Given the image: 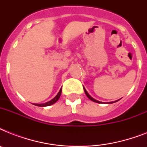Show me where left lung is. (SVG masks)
Returning a JSON list of instances; mask_svg holds the SVG:
<instances>
[{
    "mask_svg": "<svg viewBox=\"0 0 147 147\" xmlns=\"http://www.w3.org/2000/svg\"><path fill=\"white\" fill-rule=\"evenodd\" d=\"M83 88H84V87H83ZM84 91H85V94H86V95H87L88 98H89V99H90V100H92V101H94V102H96V103H102V102H101V101H99V100H95V99H94V98H92V96H90L89 94H88V92H87V91H86V90H85V88H84ZM117 100H115V101H114V102H116V101H117ZM112 103H114V101H112V102H109V103H108V104H112Z\"/></svg>",
    "mask_w": 147,
    "mask_h": 147,
    "instance_id": "8db88e82",
    "label": "left lung"
}]
</instances>
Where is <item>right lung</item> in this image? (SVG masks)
Returning <instances> with one entry per match:
<instances>
[{
  "label": "right lung",
  "mask_w": 147,
  "mask_h": 147,
  "mask_svg": "<svg viewBox=\"0 0 147 147\" xmlns=\"http://www.w3.org/2000/svg\"><path fill=\"white\" fill-rule=\"evenodd\" d=\"M61 93H62V88L59 90V93L57 94V95L53 98V99H52L51 100L48 101V102L44 103V104H33V105H36V106H39V107H47V106H49V105H53L54 103H55L58 100H59V98L60 95H61Z\"/></svg>",
  "instance_id": "obj_1"
}]
</instances>
